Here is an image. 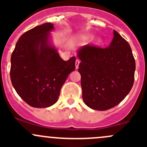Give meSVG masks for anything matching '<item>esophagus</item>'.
Masks as SVG:
<instances>
[{
    "label": "esophagus",
    "instance_id": "esophagus-1",
    "mask_svg": "<svg viewBox=\"0 0 147 147\" xmlns=\"http://www.w3.org/2000/svg\"><path fill=\"white\" fill-rule=\"evenodd\" d=\"M80 63V60H78V59H77L76 61H75V67H76V69H78V67H79Z\"/></svg>",
    "mask_w": 147,
    "mask_h": 147
}]
</instances>
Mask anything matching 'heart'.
Masks as SVG:
<instances>
[{"mask_svg":"<svg viewBox=\"0 0 147 147\" xmlns=\"http://www.w3.org/2000/svg\"><path fill=\"white\" fill-rule=\"evenodd\" d=\"M93 37H94V35H93L92 34H87V35H85L84 36L83 40H84V41L90 40L92 39ZM103 43L104 40L103 38H101V37H97V38H94V40H93V45L96 46V47H100V46L103 45Z\"/></svg>","mask_w":147,"mask_h":147,"instance_id":"b5f03b06","label":"heart"}]
</instances>
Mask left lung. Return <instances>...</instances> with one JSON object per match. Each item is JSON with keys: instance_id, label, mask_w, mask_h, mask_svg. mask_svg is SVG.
<instances>
[{"instance_id": "left-lung-1", "label": "left lung", "mask_w": 147, "mask_h": 147, "mask_svg": "<svg viewBox=\"0 0 147 147\" xmlns=\"http://www.w3.org/2000/svg\"><path fill=\"white\" fill-rule=\"evenodd\" d=\"M113 33L107 48L84 45L77 52L83 100L95 110L117 106L134 84L136 64L131 47L116 30Z\"/></svg>"}]
</instances>
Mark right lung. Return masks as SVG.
<instances>
[{
  "label": "right lung",
  "instance_id": "add662e5",
  "mask_svg": "<svg viewBox=\"0 0 147 147\" xmlns=\"http://www.w3.org/2000/svg\"><path fill=\"white\" fill-rule=\"evenodd\" d=\"M53 23L33 28L20 36L10 59V80L16 92L30 106L46 108L57 101L75 57H60L52 42Z\"/></svg>",
  "mask_w": 147,
  "mask_h": 147
}]
</instances>
